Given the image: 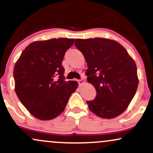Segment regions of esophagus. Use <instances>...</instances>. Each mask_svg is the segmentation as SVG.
Masks as SVG:
<instances>
[{
  "instance_id": "1",
  "label": "esophagus",
  "mask_w": 153,
  "mask_h": 153,
  "mask_svg": "<svg viewBox=\"0 0 153 153\" xmlns=\"http://www.w3.org/2000/svg\"><path fill=\"white\" fill-rule=\"evenodd\" d=\"M78 83H79V86H82L83 84H85V80H84V79L78 80Z\"/></svg>"
}]
</instances>
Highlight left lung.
Wrapping results in <instances>:
<instances>
[{"label": "left lung", "instance_id": "1", "mask_svg": "<svg viewBox=\"0 0 153 153\" xmlns=\"http://www.w3.org/2000/svg\"><path fill=\"white\" fill-rule=\"evenodd\" d=\"M75 46L83 53L88 69L87 82L97 91L87 101L97 116L112 119L125 111L138 87L137 66L120 43L104 38L76 39Z\"/></svg>", "mask_w": 153, "mask_h": 153}]
</instances>
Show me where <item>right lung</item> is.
Instances as JSON below:
<instances>
[{
  "instance_id": "1",
  "label": "right lung",
  "mask_w": 153,
  "mask_h": 153,
  "mask_svg": "<svg viewBox=\"0 0 153 153\" xmlns=\"http://www.w3.org/2000/svg\"><path fill=\"white\" fill-rule=\"evenodd\" d=\"M74 39L32 42L23 50L13 69L18 97L33 117L50 120L64 112L78 83L66 82L62 66L65 52Z\"/></svg>"
}]
</instances>
